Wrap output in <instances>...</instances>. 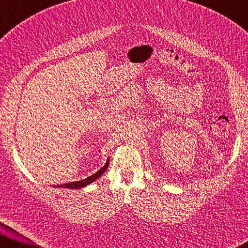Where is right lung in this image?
<instances>
[{"label": "right lung", "instance_id": "1", "mask_svg": "<svg viewBox=\"0 0 248 248\" xmlns=\"http://www.w3.org/2000/svg\"><path fill=\"white\" fill-rule=\"evenodd\" d=\"M108 162L105 163V165L101 168V170H98L97 172H94L93 175H92L91 177H88V178H86V179H83V180H80V181H76V182H70V183H64V184H61V186H56L57 187H67V188H73V189H76V188H80V187H84V186H88V184H91L92 182H93L94 180H96V179H98L100 176L102 175V173L107 170V168H108Z\"/></svg>", "mask_w": 248, "mask_h": 248}]
</instances>
